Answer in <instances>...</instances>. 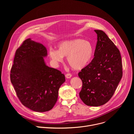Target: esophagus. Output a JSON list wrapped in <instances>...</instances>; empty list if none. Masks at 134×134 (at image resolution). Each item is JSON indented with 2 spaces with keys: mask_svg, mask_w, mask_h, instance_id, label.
Returning a JSON list of instances; mask_svg holds the SVG:
<instances>
[{
  "mask_svg": "<svg viewBox=\"0 0 134 134\" xmlns=\"http://www.w3.org/2000/svg\"><path fill=\"white\" fill-rule=\"evenodd\" d=\"M71 76H72L71 74L70 73H67L65 75V76L67 79H70L71 77Z\"/></svg>",
  "mask_w": 134,
  "mask_h": 134,
  "instance_id": "34e87169",
  "label": "esophagus"
}]
</instances>
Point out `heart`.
<instances>
[{"mask_svg":"<svg viewBox=\"0 0 134 134\" xmlns=\"http://www.w3.org/2000/svg\"><path fill=\"white\" fill-rule=\"evenodd\" d=\"M49 54L54 64L63 62L64 57H67L68 65L73 69L80 70L90 63L94 54V49L90 41L75 39L60 42L58 44V50L50 49Z\"/></svg>","mask_w":134,"mask_h":134,"instance_id":"heart-1","label":"heart"}]
</instances>
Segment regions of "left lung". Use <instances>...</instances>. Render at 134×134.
<instances>
[{
    "label": "left lung",
    "instance_id": "1",
    "mask_svg": "<svg viewBox=\"0 0 134 134\" xmlns=\"http://www.w3.org/2000/svg\"><path fill=\"white\" fill-rule=\"evenodd\" d=\"M97 34L94 57L79 72L82 81L80 97L87 105L98 107L108 102L122 76L120 51L107 35L101 30Z\"/></svg>",
    "mask_w": 134,
    "mask_h": 134
}]
</instances>
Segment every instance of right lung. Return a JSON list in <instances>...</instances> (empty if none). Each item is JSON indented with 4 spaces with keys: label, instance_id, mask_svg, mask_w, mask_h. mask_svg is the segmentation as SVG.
<instances>
[{
    "label": "right lung",
    "instance_id": "obj_1",
    "mask_svg": "<svg viewBox=\"0 0 134 134\" xmlns=\"http://www.w3.org/2000/svg\"><path fill=\"white\" fill-rule=\"evenodd\" d=\"M46 48L27 39L16 51L10 70V81L19 100L36 112L50 110L58 99L65 82L64 74L46 65Z\"/></svg>",
    "mask_w": 134,
    "mask_h": 134
}]
</instances>
